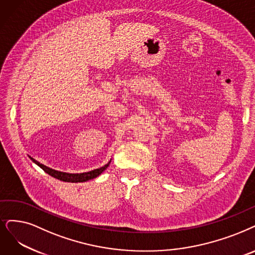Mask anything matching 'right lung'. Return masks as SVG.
<instances>
[{
	"instance_id": "obj_1",
	"label": "right lung",
	"mask_w": 255,
	"mask_h": 255,
	"mask_svg": "<svg viewBox=\"0 0 255 255\" xmlns=\"http://www.w3.org/2000/svg\"><path fill=\"white\" fill-rule=\"evenodd\" d=\"M30 159L32 160V162H34L36 165H38L40 168H42L45 172H47L48 175H50L51 177H53L55 179H58L60 181H64V182H71V183H77V182H86L89 181L91 179H94L96 177H98L101 172L105 171L108 166L110 165L111 161L108 163V164L104 165L103 167L100 168H96L94 170H91V171H87V172H81V174H69V172H63V171H58L55 169L50 168L42 163H39L38 161H36L35 159L29 157Z\"/></svg>"
}]
</instances>
